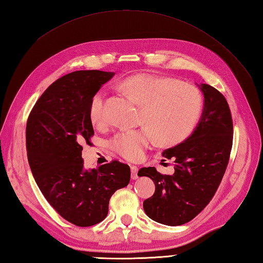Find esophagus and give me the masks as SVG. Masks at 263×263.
Returning <instances> with one entry per match:
<instances>
[{
  "mask_svg": "<svg viewBox=\"0 0 263 263\" xmlns=\"http://www.w3.org/2000/svg\"><path fill=\"white\" fill-rule=\"evenodd\" d=\"M131 177L133 178V180L138 178V167L136 165L131 166Z\"/></svg>",
  "mask_w": 263,
  "mask_h": 263,
  "instance_id": "34e87169",
  "label": "esophagus"
}]
</instances>
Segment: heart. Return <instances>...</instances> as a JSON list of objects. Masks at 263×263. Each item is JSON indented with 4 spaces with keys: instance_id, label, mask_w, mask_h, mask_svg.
Listing matches in <instances>:
<instances>
[{
    "instance_id": "1",
    "label": "heart",
    "mask_w": 263,
    "mask_h": 263,
    "mask_svg": "<svg viewBox=\"0 0 263 263\" xmlns=\"http://www.w3.org/2000/svg\"><path fill=\"white\" fill-rule=\"evenodd\" d=\"M121 88L141 105L136 130L120 131L110 139L115 152L128 160H139L152 144L154 138L163 144H174L186 139L198 123L202 110V96L187 82L140 73L126 78ZM105 91L98 90L89 105L92 124L105 121Z\"/></svg>"
}]
</instances>
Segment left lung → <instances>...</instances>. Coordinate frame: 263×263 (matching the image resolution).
<instances>
[{
    "label": "left lung",
    "instance_id": "left-lung-1",
    "mask_svg": "<svg viewBox=\"0 0 263 263\" xmlns=\"http://www.w3.org/2000/svg\"><path fill=\"white\" fill-rule=\"evenodd\" d=\"M203 92L202 116L185 141L166 149L163 157L174 160V174L163 175L155 167H142L138 175L155 183V193L143 201L149 218L178 226L192 220L214 198L230 160L233 120L224 95L209 85Z\"/></svg>",
    "mask_w": 263,
    "mask_h": 263
}]
</instances>
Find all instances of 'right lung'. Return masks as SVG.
Listing matches in <instances>:
<instances>
[{
  "mask_svg": "<svg viewBox=\"0 0 263 263\" xmlns=\"http://www.w3.org/2000/svg\"><path fill=\"white\" fill-rule=\"evenodd\" d=\"M114 74L99 70L65 74L44 91L28 116L26 146L33 178L59 215L79 227L104 220L111 195L130 182L128 165L113 160L87 171L81 156V144L93 136L91 97Z\"/></svg>",
  "mask_w": 263,
  "mask_h": 263,
  "instance_id": "right-lung-1",
  "label": "right lung"
}]
</instances>
